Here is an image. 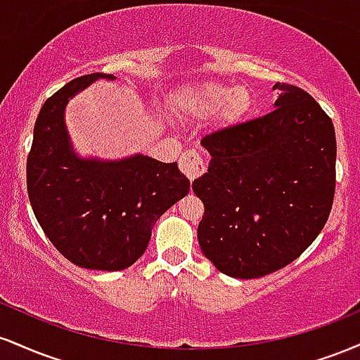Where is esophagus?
<instances>
[{"mask_svg":"<svg viewBox=\"0 0 360 360\" xmlns=\"http://www.w3.org/2000/svg\"><path fill=\"white\" fill-rule=\"evenodd\" d=\"M179 169L181 172L188 177L189 181H194L200 177L206 171L203 157L196 150H186L183 155L179 157Z\"/></svg>","mask_w":360,"mask_h":360,"instance_id":"1","label":"esophagus"}]
</instances>
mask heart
Segmentation results:
<instances>
[{"label": "heart", "instance_id": "1", "mask_svg": "<svg viewBox=\"0 0 360 360\" xmlns=\"http://www.w3.org/2000/svg\"><path fill=\"white\" fill-rule=\"evenodd\" d=\"M176 106L191 120H205L214 115L220 128H233L250 117L254 100L243 86L201 82L186 86L176 94Z\"/></svg>", "mask_w": 360, "mask_h": 360}]
</instances>
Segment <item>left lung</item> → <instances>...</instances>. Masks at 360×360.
<instances>
[{
	"label": "left lung",
	"instance_id": "obj_1",
	"mask_svg": "<svg viewBox=\"0 0 360 360\" xmlns=\"http://www.w3.org/2000/svg\"><path fill=\"white\" fill-rule=\"evenodd\" d=\"M274 89V111L201 140L212 160L193 183L205 205L201 250L237 279L298 259L325 226L335 194L332 120L307 91L286 82Z\"/></svg>",
	"mask_w": 360,
	"mask_h": 360
}]
</instances>
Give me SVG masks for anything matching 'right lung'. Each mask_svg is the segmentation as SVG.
<instances>
[{
  "label": "right lung",
  "instance_id": "right-lung-1",
  "mask_svg": "<svg viewBox=\"0 0 360 360\" xmlns=\"http://www.w3.org/2000/svg\"><path fill=\"white\" fill-rule=\"evenodd\" d=\"M98 79L117 77L81 76L44 103L27 159V189L37 221L65 259L84 269L122 271L142 257L155 221L191 184L177 162L142 154L120 160L76 154L65 106Z\"/></svg>",
  "mask_w": 360,
  "mask_h": 360
}]
</instances>
